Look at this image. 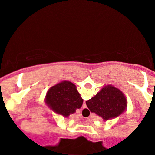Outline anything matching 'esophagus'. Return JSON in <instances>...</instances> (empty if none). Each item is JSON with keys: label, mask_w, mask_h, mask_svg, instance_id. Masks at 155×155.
Segmentation results:
<instances>
[{"label": "esophagus", "mask_w": 155, "mask_h": 155, "mask_svg": "<svg viewBox=\"0 0 155 155\" xmlns=\"http://www.w3.org/2000/svg\"><path fill=\"white\" fill-rule=\"evenodd\" d=\"M82 108H87V106H86V103H85V101H84V102H83V105H82Z\"/></svg>", "instance_id": "1"}]
</instances>
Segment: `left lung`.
I'll use <instances>...</instances> for the list:
<instances>
[{
  "label": "left lung",
  "mask_w": 155,
  "mask_h": 155,
  "mask_svg": "<svg viewBox=\"0 0 155 155\" xmlns=\"http://www.w3.org/2000/svg\"><path fill=\"white\" fill-rule=\"evenodd\" d=\"M45 102L55 113L68 117L81 107L83 99L75 84L69 81H63L48 90Z\"/></svg>",
  "instance_id": "8db88e82"
}]
</instances>
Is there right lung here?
Masks as SVG:
<instances>
[{"mask_svg": "<svg viewBox=\"0 0 155 155\" xmlns=\"http://www.w3.org/2000/svg\"><path fill=\"white\" fill-rule=\"evenodd\" d=\"M89 109L104 120L116 118L127 108V100L121 90L112 86H105L97 95L86 101Z\"/></svg>", "mask_w": 155, "mask_h": 155, "instance_id": "obj_1", "label": "right lung"}]
</instances>
